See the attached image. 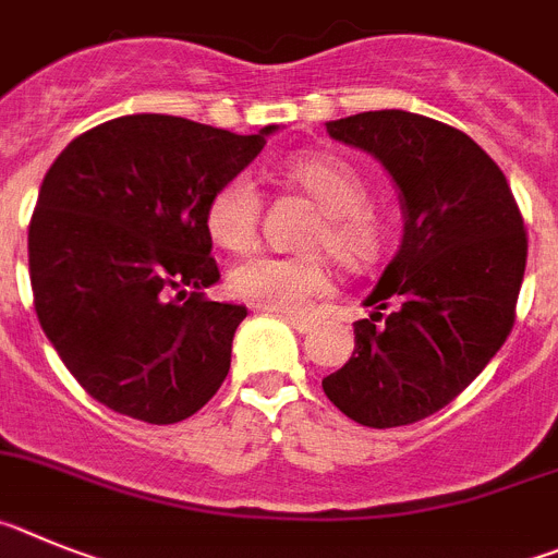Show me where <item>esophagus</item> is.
<instances>
[{
	"label": "esophagus",
	"instance_id": "obj_1",
	"mask_svg": "<svg viewBox=\"0 0 558 558\" xmlns=\"http://www.w3.org/2000/svg\"><path fill=\"white\" fill-rule=\"evenodd\" d=\"M280 316H283V319L291 325V328L300 330V333H305V330H311V316H305V314H289V311H280Z\"/></svg>",
	"mask_w": 558,
	"mask_h": 558
}]
</instances>
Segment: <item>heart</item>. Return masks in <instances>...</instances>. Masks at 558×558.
Returning a JSON list of instances; mask_svg holds the SVG:
<instances>
[{"label":"heart","instance_id":"b5f03b06","mask_svg":"<svg viewBox=\"0 0 558 558\" xmlns=\"http://www.w3.org/2000/svg\"><path fill=\"white\" fill-rule=\"evenodd\" d=\"M283 178L323 208L305 244L328 247L339 267L350 272L373 269L389 244V225L369 199L364 174L336 155H298L283 163ZM260 197L253 174L239 172L217 185L205 208V228L219 247L247 253L258 242ZM330 289L328 260L323 253L255 255L230 272V291L250 305L298 314Z\"/></svg>","mask_w":558,"mask_h":558}]
</instances>
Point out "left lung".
I'll return each instance as SVG.
<instances>
[{
	"instance_id": "left-lung-1",
	"label": "left lung",
	"mask_w": 558,
	"mask_h": 558,
	"mask_svg": "<svg viewBox=\"0 0 558 558\" xmlns=\"http://www.w3.org/2000/svg\"><path fill=\"white\" fill-rule=\"evenodd\" d=\"M328 133L389 169L405 230L364 300L375 314L353 325V355L323 389L369 428L420 423L459 398L514 328L529 258L523 214L498 163L450 124L366 110L328 122Z\"/></svg>"
}]
</instances>
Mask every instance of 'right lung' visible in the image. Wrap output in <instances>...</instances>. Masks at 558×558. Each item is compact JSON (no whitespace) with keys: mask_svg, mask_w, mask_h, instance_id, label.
Masks as SVG:
<instances>
[{"mask_svg":"<svg viewBox=\"0 0 558 558\" xmlns=\"http://www.w3.org/2000/svg\"><path fill=\"white\" fill-rule=\"evenodd\" d=\"M272 130L135 113L54 158L29 219V283L44 333L94 400L169 425L228 378L247 308L203 294L219 280L205 208Z\"/></svg>","mask_w":558,"mask_h":558,"instance_id":"add662e5","label":"right lung"}]
</instances>
